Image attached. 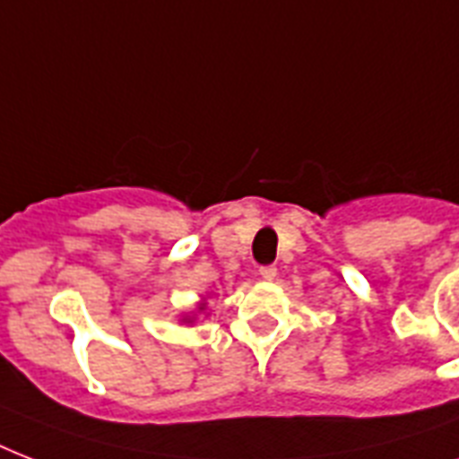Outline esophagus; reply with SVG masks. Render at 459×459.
I'll return each mask as SVG.
<instances>
[{"instance_id":"34e87169","label":"esophagus","mask_w":459,"mask_h":459,"mask_svg":"<svg viewBox=\"0 0 459 459\" xmlns=\"http://www.w3.org/2000/svg\"><path fill=\"white\" fill-rule=\"evenodd\" d=\"M259 276L264 281H273L276 279V266H262V269H259Z\"/></svg>"}]
</instances>
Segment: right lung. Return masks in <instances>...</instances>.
Masks as SVG:
<instances>
[{
	"label": "right lung",
	"instance_id": "obj_1",
	"mask_svg": "<svg viewBox=\"0 0 459 459\" xmlns=\"http://www.w3.org/2000/svg\"><path fill=\"white\" fill-rule=\"evenodd\" d=\"M207 312V298H202L200 302H197V307H195L193 312H187L180 316V324H187V326H193L195 319H197V314H204Z\"/></svg>",
	"mask_w": 459,
	"mask_h": 459
}]
</instances>
